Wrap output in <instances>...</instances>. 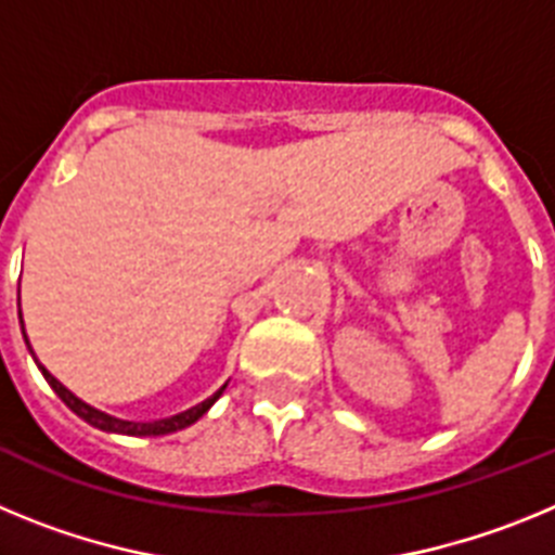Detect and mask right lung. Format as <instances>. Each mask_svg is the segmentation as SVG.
<instances>
[{"label":"right lung","instance_id":"right-lung-1","mask_svg":"<svg viewBox=\"0 0 555 555\" xmlns=\"http://www.w3.org/2000/svg\"><path fill=\"white\" fill-rule=\"evenodd\" d=\"M18 317H22V311H18ZM22 333H24V320H22ZM24 341H27V347H29L27 333H24ZM29 352H33V347H29ZM33 358H36V352H33ZM36 364H38V370H41V375L47 377V384L55 389V395L61 397L63 403L75 411L80 420H86V423L94 425V428L105 430V434H121V436H166V434H175V430L189 428V425L197 423L199 416L208 414L210 405L217 403L219 397H222L224 386H228L224 384L222 389L214 391L208 400H203V403L194 405V409H189V411H180V414H175V416H166V420H152V423H130V420H119V416H111V414H105V411L94 409V405H88L86 400H80L77 395H72V391H68L66 386H63L61 380H57V377L52 375V372H49L41 361H38V358H36Z\"/></svg>","mask_w":555,"mask_h":555}]
</instances>
